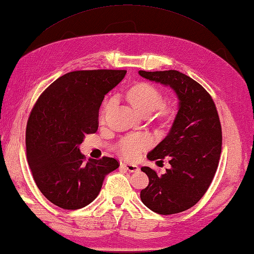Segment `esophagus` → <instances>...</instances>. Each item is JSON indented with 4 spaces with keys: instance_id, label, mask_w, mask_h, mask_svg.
I'll use <instances>...</instances> for the list:
<instances>
[{
    "instance_id": "obj_1",
    "label": "esophagus",
    "mask_w": 254,
    "mask_h": 254,
    "mask_svg": "<svg viewBox=\"0 0 254 254\" xmlns=\"http://www.w3.org/2000/svg\"><path fill=\"white\" fill-rule=\"evenodd\" d=\"M120 166L124 167L125 170H127L128 172H131V173L139 171V167L137 166V165H134V164H129V163H120Z\"/></svg>"
}]
</instances>
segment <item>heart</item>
Here are the masks:
<instances>
[{"label":"heart","mask_w":254,"mask_h":254,"mask_svg":"<svg viewBox=\"0 0 254 254\" xmlns=\"http://www.w3.org/2000/svg\"><path fill=\"white\" fill-rule=\"evenodd\" d=\"M126 99L132 108L143 116H149L156 110L155 118L158 123L162 125H168L172 123L174 109L163 104V96L161 91L152 84L146 82L135 84L127 90ZM111 106H113L111 99L105 102L100 115L101 120L105 118ZM150 145H152V139L149 136L145 134H135L123 137L116 144L115 149L123 158L128 159V161H135L140 156L141 153L150 147Z\"/></svg>","instance_id":"heart-1"}]
</instances>
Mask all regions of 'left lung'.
<instances>
[{
    "instance_id": "8db88e82",
    "label": "left lung",
    "mask_w": 254,
    "mask_h": 254,
    "mask_svg": "<svg viewBox=\"0 0 254 254\" xmlns=\"http://www.w3.org/2000/svg\"><path fill=\"white\" fill-rule=\"evenodd\" d=\"M150 81L170 86L179 98V111L168 135L147 154L149 161L168 159L170 170L158 175L141 167L149 184L140 198L153 212L176 214L194 206L211 185L222 149V128L214 101L205 89L176 70L143 71Z\"/></svg>"
}]
</instances>
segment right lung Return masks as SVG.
<instances>
[{
    "label": "right lung",
    "instance_id": "obj_1",
    "mask_svg": "<svg viewBox=\"0 0 254 254\" xmlns=\"http://www.w3.org/2000/svg\"><path fill=\"white\" fill-rule=\"evenodd\" d=\"M126 70H80L52 82L35 102L25 132L26 158L38 189L64 210H78L99 194L105 176L119 167L117 159L89 158L80 153L84 136L99 126L105 95Z\"/></svg>",
    "mask_w": 254,
    "mask_h": 254
}]
</instances>
